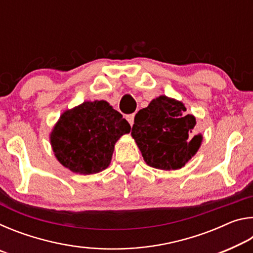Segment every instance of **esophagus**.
<instances>
[{
    "label": "esophagus",
    "mask_w": 253,
    "mask_h": 253,
    "mask_svg": "<svg viewBox=\"0 0 253 253\" xmlns=\"http://www.w3.org/2000/svg\"><path fill=\"white\" fill-rule=\"evenodd\" d=\"M134 117H135V115H134V114L127 115V116H126V119L128 121V123L130 124V126H132V124H134Z\"/></svg>",
    "instance_id": "34e87169"
}]
</instances>
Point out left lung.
Masks as SVG:
<instances>
[{
    "label": "left lung",
    "instance_id": "left-lung-1",
    "mask_svg": "<svg viewBox=\"0 0 253 253\" xmlns=\"http://www.w3.org/2000/svg\"><path fill=\"white\" fill-rule=\"evenodd\" d=\"M185 111L181 101L161 96L136 114L131 136L146 164L158 169H178L195 155L202 135H193L195 118Z\"/></svg>",
    "mask_w": 253,
    "mask_h": 253
}]
</instances>
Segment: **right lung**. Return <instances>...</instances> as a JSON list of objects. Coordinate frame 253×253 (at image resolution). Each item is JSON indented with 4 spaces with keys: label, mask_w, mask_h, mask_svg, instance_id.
I'll return each mask as SVG.
<instances>
[{
    "label": "right lung",
    "mask_w": 253,
    "mask_h": 253,
    "mask_svg": "<svg viewBox=\"0 0 253 253\" xmlns=\"http://www.w3.org/2000/svg\"><path fill=\"white\" fill-rule=\"evenodd\" d=\"M129 131V124L108 102L85 101L62 114L50 139L63 166L89 175L108 168L115 143Z\"/></svg>",
    "instance_id": "1"
}]
</instances>
